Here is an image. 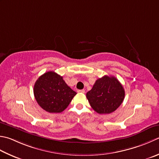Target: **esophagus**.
I'll list each match as a JSON object with an SVG mask.
<instances>
[{"mask_svg":"<svg viewBox=\"0 0 159 159\" xmlns=\"http://www.w3.org/2000/svg\"><path fill=\"white\" fill-rule=\"evenodd\" d=\"M77 92L79 93H82V94H84V93H85V90H84V89H79Z\"/></svg>","mask_w":159,"mask_h":159,"instance_id":"obj_1","label":"esophagus"}]
</instances>
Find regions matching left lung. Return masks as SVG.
Wrapping results in <instances>:
<instances>
[{"label": "left lung", "instance_id": "left-lung-1", "mask_svg": "<svg viewBox=\"0 0 159 159\" xmlns=\"http://www.w3.org/2000/svg\"><path fill=\"white\" fill-rule=\"evenodd\" d=\"M86 97L96 112L110 114L123 102L125 90L116 78L105 75L96 80L92 89L86 94Z\"/></svg>", "mask_w": 159, "mask_h": 159}]
</instances>
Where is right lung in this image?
I'll list each match as a JSON object with an SVG mask.
<instances>
[{
	"mask_svg": "<svg viewBox=\"0 0 159 159\" xmlns=\"http://www.w3.org/2000/svg\"><path fill=\"white\" fill-rule=\"evenodd\" d=\"M34 94L43 110L49 113H61L67 107L76 92L67 85L63 77L49 71L37 79Z\"/></svg>",
	"mask_w": 159,
	"mask_h": 159,
	"instance_id": "right-lung-1",
	"label": "right lung"
}]
</instances>
